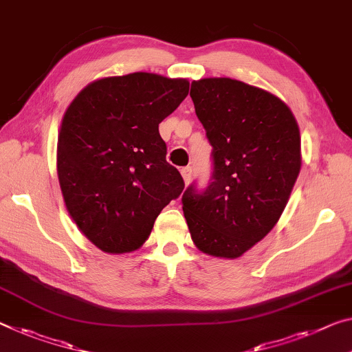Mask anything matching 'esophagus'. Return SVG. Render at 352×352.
<instances>
[{"label":"esophagus","mask_w":352,"mask_h":352,"mask_svg":"<svg viewBox=\"0 0 352 352\" xmlns=\"http://www.w3.org/2000/svg\"><path fill=\"white\" fill-rule=\"evenodd\" d=\"M181 175H182L184 182H186V184L190 182V179H192V168H190V166H186V168H182Z\"/></svg>","instance_id":"1"}]
</instances>
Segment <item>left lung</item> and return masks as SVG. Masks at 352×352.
Masks as SVG:
<instances>
[{"label": "left lung", "instance_id": "1", "mask_svg": "<svg viewBox=\"0 0 352 352\" xmlns=\"http://www.w3.org/2000/svg\"><path fill=\"white\" fill-rule=\"evenodd\" d=\"M190 97L212 146V182L190 186L182 210L193 244L234 259L274 228L299 176V126L282 99L232 78L192 82Z\"/></svg>", "mask_w": 352, "mask_h": 352}]
</instances>
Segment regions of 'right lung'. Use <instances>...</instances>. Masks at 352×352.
<instances>
[{
	"label": "right lung",
	"mask_w": 352,
	"mask_h": 352,
	"mask_svg": "<svg viewBox=\"0 0 352 352\" xmlns=\"http://www.w3.org/2000/svg\"><path fill=\"white\" fill-rule=\"evenodd\" d=\"M188 94L187 78L135 72L80 91L64 113L56 170L67 212L105 253H131L184 190L159 124Z\"/></svg>",
	"instance_id": "obj_1"
}]
</instances>
